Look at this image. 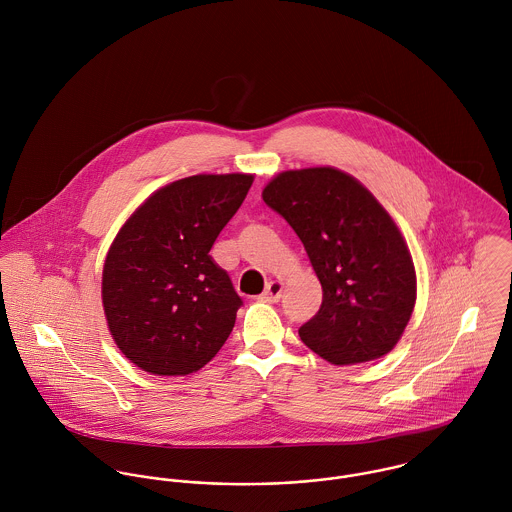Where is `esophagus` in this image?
I'll return each instance as SVG.
<instances>
[{"mask_svg":"<svg viewBox=\"0 0 512 512\" xmlns=\"http://www.w3.org/2000/svg\"><path fill=\"white\" fill-rule=\"evenodd\" d=\"M282 290H284V284H282L280 280H274V282H270V284L266 286V290L260 295V299H262V301L276 303V301L280 299V295H282Z\"/></svg>","mask_w":512,"mask_h":512,"instance_id":"1","label":"esophagus"}]
</instances>
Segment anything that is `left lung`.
<instances>
[{"instance_id": "8db88e82", "label": "left lung", "mask_w": 512, "mask_h": 512, "mask_svg": "<svg viewBox=\"0 0 512 512\" xmlns=\"http://www.w3.org/2000/svg\"><path fill=\"white\" fill-rule=\"evenodd\" d=\"M262 199L295 230L323 288L319 311L299 327L301 341L331 365L390 353L414 311L416 270L382 205L333 167L284 171Z\"/></svg>"}]
</instances>
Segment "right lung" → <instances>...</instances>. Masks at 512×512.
I'll list each match as a JSON object with an SVG mask.
<instances>
[{
  "instance_id": "right-lung-1",
  "label": "right lung",
  "mask_w": 512,
  "mask_h": 512,
  "mask_svg": "<svg viewBox=\"0 0 512 512\" xmlns=\"http://www.w3.org/2000/svg\"><path fill=\"white\" fill-rule=\"evenodd\" d=\"M254 175H193L155 191L112 242L102 303L118 349L157 376L207 365L228 339L240 295L209 254Z\"/></svg>"
}]
</instances>
